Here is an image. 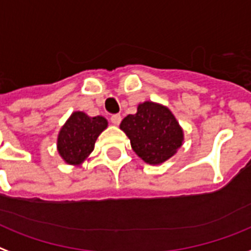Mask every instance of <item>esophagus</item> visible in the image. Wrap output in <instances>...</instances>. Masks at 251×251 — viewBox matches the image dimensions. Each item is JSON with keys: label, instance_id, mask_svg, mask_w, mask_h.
I'll use <instances>...</instances> for the list:
<instances>
[{"label": "esophagus", "instance_id": "34e87169", "mask_svg": "<svg viewBox=\"0 0 251 251\" xmlns=\"http://www.w3.org/2000/svg\"><path fill=\"white\" fill-rule=\"evenodd\" d=\"M120 122H122V116H120L119 114H114V115H111V123L112 124L118 126V124H120Z\"/></svg>", "mask_w": 251, "mask_h": 251}]
</instances>
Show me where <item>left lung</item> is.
I'll use <instances>...</instances> for the list:
<instances>
[{
  "label": "left lung",
  "instance_id": "1",
  "mask_svg": "<svg viewBox=\"0 0 251 251\" xmlns=\"http://www.w3.org/2000/svg\"><path fill=\"white\" fill-rule=\"evenodd\" d=\"M120 129L131 140L136 154L151 165L169 160L183 143V131L170 110L153 102L139 104L135 115L122 120Z\"/></svg>",
  "mask_w": 251,
  "mask_h": 251
}]
</instances>
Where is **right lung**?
I'll return each mask as SVG.
<instances>
[{"mask_svg": "<svg viewBox=\"0 0 251 251\" xmlns=\"http://www.w3.org/2000/svg\"><path fill=\"white\" fill-rule=\"evenodd\" d=\"M106 128L107 120L103 116L90 118L81 111L73 112L57 137L60 156L68 164L79 165L93 152L98 136Z\"/></svg>", "mask_w": 251, "mask_h": 251, "instance_id": "right-lung-1", "label": "right lung"}]
</instances>
